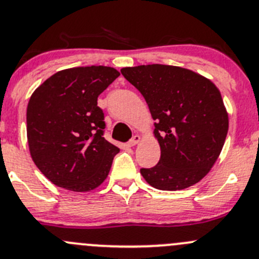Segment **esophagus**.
<instances>
[{"instance_id":"1","label":"esophagus","mask_w":259,"mask_h":259,"mask_svg":"<svg viewBox=\"0 0 259 259\" xmlns=\"http://www.w3.org/2000/svg\"><path fill=\"white\" fill-rule=\"evenodd\" d=\"M139 141H140V137H139V135H134V137L132 138V140L127 141V146H135Z\"/></svg>"}]
</instances>
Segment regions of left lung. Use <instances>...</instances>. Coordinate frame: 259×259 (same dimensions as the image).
<instances>
[{"mask_svg":"<svg viewBox=\"0 0 259 259\" xmlns=\"http://www.w3.org/2000/svg\"><path fill=\"white\" fill-rule=\"evenodd\" d=\"M121 74L145 98L161 150L154 167L141 168L149 185L178 191L197 184L219 159L228 132V114L217 87L175 65L126 67Z\"/></svg>","mask_w":259,"mask_h":259,"instance_id":"8db88e82","label":"left lung"}]
</instances>
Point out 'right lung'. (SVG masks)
<instances>
[{"instance_id": "right-lung-1", "label": "right lung", "mask_w": 259, "mask_h": 259, "mask_svg": "<svg viewBox=\"0 0 259 259\" xmlns=\"http://www.w3.org/2000/svg\"><path fill=\"white\" fill-rule=\"evenodd\" d=\"M120 73L92 65L59 70L31 95L27 140L33 162L56 186L75 192L97 189L107 179L119 148L104 134L98 97Z\"/></svg>"}]
</instances>
